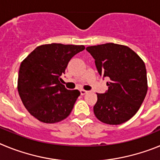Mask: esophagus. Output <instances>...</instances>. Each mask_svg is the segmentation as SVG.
<instances>
[{"instance_id": "1", "label": "esophagus", "mask_w": 160, "mask_h": 160, "mask_svg": "<svg viewBox=\"0 0 160 160\" xmlns=\"http://www.w3.org/2000/svg\"><path fill=\"white\" fill-rule=\"evenodd\" d=\"M80 93H81V95H84V94H86L87 93V90H80Z\"/></svg>"}]
</instances>
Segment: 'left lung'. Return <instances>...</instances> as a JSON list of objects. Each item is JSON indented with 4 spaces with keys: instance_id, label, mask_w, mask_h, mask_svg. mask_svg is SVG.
<instances>
[{
    "instance_id": "1",
    "label": "left lung",
    "mask_w": 160,
    "mask_h": 160,
    "mask_svg": "<svg viewBox=\"0 0 160 160\" xmlns=\"http://www.w3.org/2000/svg\"><path fill=\"white\" fill-rule=\"evenodd\" d=\"M95 60L98 72L108 77V90L97 94L94 107L96 118L110 125H118L132 118L148 92L144 62L127 46L106 43L87 47Z\"/></svg>"
}]
</instances>
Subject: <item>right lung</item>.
<instances>
[{"mask_svg":"<svg viewBox=\"0 0 160 160\" xmlns=\"http://www.w3.org/2000/svg\"><path fill=\"white\" fill-rule=\"evenodd\" d=\"M84 46L52 43L38 46L21 63L18 90L31 115L45 123L65 119L80 95L60 82L70 59Z\"/></svg>","mask_w":160,"mask_h":160,"instance_id":"obj_1","label":"right lung"}]
</instances>
